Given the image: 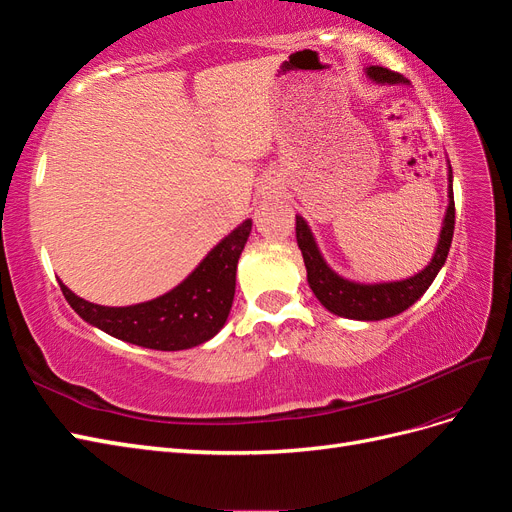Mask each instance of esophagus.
Instances as JSON below:
<instances>
[{
  "instance_id": "34e87169",
  "label": "esophagus",
  "mask_w": 512,
  "mask_h": 512,
  "mask_svg": "<svg viewBox=\"0 0 512 512\" xmlns=\"http://www.w3.org/2000/svg\"><path fill=\"white\" fill-rule=\"evenodd\" d=\"M277 190H280V188H277L275 181L265 183V185H262V198H271L273 194H277Z\"/></svg>"
}]
</instances>
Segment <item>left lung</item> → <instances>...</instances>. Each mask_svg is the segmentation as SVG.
Segmentation results:
<instances>
[{
  "label": "left lung",
  "instance_id": "1",
  "mask_svg": "<svg viewBox=\"0 0 512 512\" xmlns=\"http://www.w3.org/2000/svg\"><path fill=\"white\" fill-rule=\"evenodd\" d=\"M365 74L367 79L376 85H408L404 76L380 66L365 68ZM446 166H448V207L442 220L436 252H433L425 269L406 277V280L356 282V280H348L344 275H339L329 262L324 260L314 232L305 222L303 215H297V243L307 269V284L316 294V299L327 307L331 314L348 318V320L374 322V320L393 318L401 312H406L410 305H414L423 297L425 290L433 284L436 275L444 267L448 250H451L453 230H455L451 162L446 160Z\"/></svg>",
  "mask_w": 512,
  "mask_h": 512
}]
</instances>
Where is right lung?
Listing matches in <instances>:
<instances>
[{
  "label": "right lung",
  "instance_id": "obj_1",
  "mask_svg": "<svg viewBox=\"0 0 512 512\" xmlns=\"http://www.w3.org/2000/svg\"><path fill=\"white\" fill-rule=\"evenodd\" d=\"M250 232L252 220H243L211 247L181 284L151 301L108 307L81 299L61 280L59 286L76 314L121 342L164 352L188 350L209 342L226 324L235 299L237 265Z\"/></svg>",
  "mask_w": 512,
  "mask_h": 512
}]
</instances>
